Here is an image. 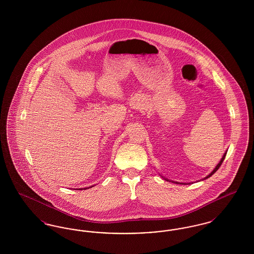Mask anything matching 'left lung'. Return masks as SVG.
I'll list each match as a JSON object with an SVG mask.
<instances>
[{
	"label": "left lung",
	"instance_id": "obj_1",
	"mask_svg": "<svg viewBox=\"0 0 254 254\" xmlns=\"http://www.w3.org/2000/svg\"><path fill=\"white\" fill-rule=\"evenodd\" d=\"M227 151H228V150H227ZM227 151H226V152H225V153H224V155H223V157H222V159H221V160H220V162H219V163H218L217 166H216V167H215V168H214V169H213V170H212V171H211V172H210V173H209V174H208V175H206V176H205V178H204V179H202V181H203V180H205V179H207V178H209V177H210V176H211V175H213V174H214V173H215V172H216V171H217L218 169H219V168H220V166H221V165H222V163H223V161H224V159H225V157H226V154H227ZM161 176H162V175H161ZM162 177H163V176H162ZM163 178H164V179H165V180H167V181L172 182V183H175V184H181V185H188V184H190V183H188V184H187V183H180V182L171 181V180H169V179H167V178H165V177H163Z\"/></svg>",
	"mask_w": 254,
	"mask_h": 254
}]
</instances>
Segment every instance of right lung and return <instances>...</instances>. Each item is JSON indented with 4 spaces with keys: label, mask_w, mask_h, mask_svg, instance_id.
I'll return each instance as SVG.
<instances>
[{
    "label": "right lung",
    "mask_w": 254,
    "mask_h": 254,
    "mask_svg": "<svg viewBox=\"0 0 254 254\" xmlns=\"http://www.w3.org/2000/svg\"><path fill=\"white\" fill-rule=\"evenodd\" d=\"M93 187V186H92ZM92 187H89V188H92ZM89 188H85V189H78L79 190H86V189H89Z\"/></svg>",
    "instance_id": "obj_1"
}]
</instances>
